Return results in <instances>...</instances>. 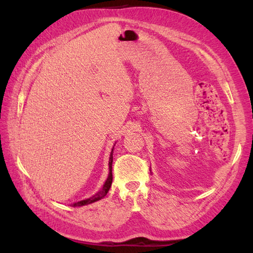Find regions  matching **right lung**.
<instances>
[{
    "instance_id": "right-lung-1",
    "label": "right lung",
    "mask_w": 253,
    "mask_h": 253,
    "mask_svg": "<svg viewBox=\"0 0 253 253\" xmlns=\"http://www.w3.org/2000/svg\"><path fill=\"white\" fill-rule=\"evenodd\" d=\"M113 149H114V148H113ZM113 149H112V152H111L110 162H109V171H110V174H109L108 179H106L105 183L103 185L102 190L100 191V192H98L97 194H95L94 196H91V197L87 198V200H84V201H81V202L73 204V207H76V206H84V205H88V204H91V203H94V202H97V201H99V200H101V198H103V197L106 195V193L109 192V190H110V188H111V186H112V181H113V174H112Z\"/></svg>"
}]
</instances>
